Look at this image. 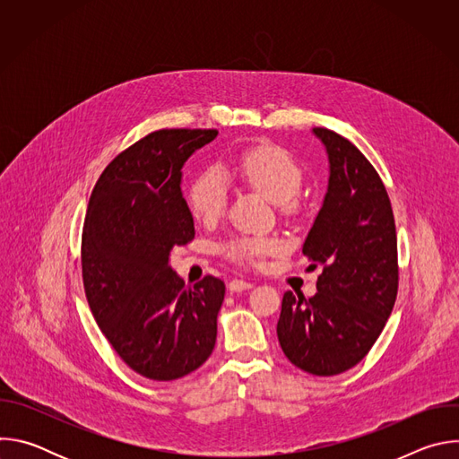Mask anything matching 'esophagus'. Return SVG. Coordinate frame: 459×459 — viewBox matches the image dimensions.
<instances>
[{"instance_id": "obj_1", "label": "esophagus", "mask_w": 459, "mask_h": 459, "mask_svg": "<svg viewBox=\"0 0 459 459\" xmlns=\"http://www.w3.org/2000/svg\"><path fill=\"white\" fill-rule=\"evenodd\" d=\"M250 287H252V283L247 281V280H232V281L229 283V290H230V292L247 290V289H250Z\"/></svg>"}]
</instances>
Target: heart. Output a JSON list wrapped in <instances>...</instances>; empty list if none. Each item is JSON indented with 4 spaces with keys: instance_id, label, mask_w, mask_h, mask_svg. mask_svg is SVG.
<instances>
[{
    "instance_id": "1",
    "label": "heart",
    "mask_w": 459,
    "mask_h": 459,
    "mask_svg": "<svg viewBox=\"0 0 459 459\" xmlns=\"http://www.w3.org/2000/svg\"><path fill=\"white\" fill-rule=\"evenodd\" d=\"M236 176L250 188L278 204L287 214L298 211L294 195L303 185V169L298 160L283 147L264 142L247 147L232 163ZM229 204V186L218 169H207L195 176L186 192V205L192 218L200 223H216ZM283 250L278 238L236 236L230 238L221 252L241 265H259L267 255Z\"/></svg>"
}]
</instances>
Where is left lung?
<instances>
[{
  "label": "left lung",
  "instance_id": "left-lung-1",
  "mask_svg": "<svg viewBox=\"0 0 459 459\" xmlns=\"http://www.w3.org/2000/svg\"><path fill=\"white\" fill-rule=\"evenodd\" d=\"M314 134L329 154L331 176L303 254L323 271L312 298L285 292L278 340L298 368L336 376L368 354L396 303L398 238L372 163L334 130L316 126Z\"/></svg>",
  "mask_w": 459,
  "mask_h": 459
}]
</instances>
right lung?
Wrapping results in <instances>:
<instances>
[{
	"instance_id": "1",
	"label": "right lung",
	"mask_w": 459,
	"mask_h": 459,
	"mask_svg": "<svg viewBox=\"0 0 459 459\" xmlns=\"http://www.w3.org/2000/svg\"><path fill=\"white\" fill-rule=\"evenodd\" d=\"M216 128H161L119 152L91 194L82 234L89 307L117 356L134 372L172 381L214 351L225 283L194 287L170 269L174 247L194 239L181 167Z\"/></svg>"
}]
</instances>
